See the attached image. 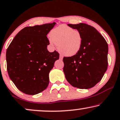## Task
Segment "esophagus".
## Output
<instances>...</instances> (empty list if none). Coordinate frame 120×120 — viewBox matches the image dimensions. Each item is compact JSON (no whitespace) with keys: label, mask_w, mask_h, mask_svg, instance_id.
Segmentation results:
<instances>
[{"label":"esophagus","mask_w":120,"mask_h":120,"mask_svg":"<svg viewBox=\"0 0 120 120\" xmlns=\"http://www.w3.org/2000/svg\"><path fill=\"white\" fill-rule=\"evenodd\" d=\"M60 60H63V56H62L61 55H60Z\"/></svg>","instance_id":"esophagus-1"}]
</instances>
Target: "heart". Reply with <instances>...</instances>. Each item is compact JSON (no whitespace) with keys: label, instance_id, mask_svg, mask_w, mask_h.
Returning <instances> with one entry per match:
<instances>
[{"label":"heart","instance_id":"b5f03b06","mask_svg":"<svg viewBox=\"0 0 120 120\" xmlns=\"http://www.w3.org/2000/svg\"><path fill=\"white\" fill-rule=\"evenodd\" d=\"M49 42L58 46V51L64 56L71 57L80 51L83 37L80 31L66 25H60L50 32Z\"/></svg>","mask_w":120,"mask_h":120}]
</instances>
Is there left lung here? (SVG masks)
<instances>
[{
    "instance_id": "1",
    "label": "left lung",
    "mask_w": 120,
    "mask_h": 120,
    "mask_svg": "<svg viewBox=\"0 0 120 120\" xmlns=\"http://www.w3.org/2000/svg\"><path fill=\"white\" fill-rule=\"evenodd\" d=\"M82 34L83 45L77 54L64 57L63 71L74 87L90 89L103 77L108 68V45L97 30L84 23L68 24Z\"/></svg>"
}]
</instances>
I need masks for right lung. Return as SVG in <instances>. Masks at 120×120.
Here are the masks:
<instances>
[{
	"label": "right lung",
	"instance_id": "1",
	"mask_svg": "<svg viewBox=\"0 0 120 120\" xmlns=\"http://www.w3.org/2000/svg\"><path fill=\"white\" fill-rule=\"evenodd\" d=\"M56 24L22 29L7 49L8 76L16 87L26 94H37L48 87L49 74L60 55L56 51H48L50 43L46 36Z\"/></svg>",
	"mask_w": 120,
	"mask_h": 120
}]
</instances>
